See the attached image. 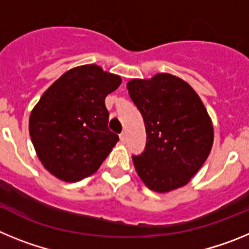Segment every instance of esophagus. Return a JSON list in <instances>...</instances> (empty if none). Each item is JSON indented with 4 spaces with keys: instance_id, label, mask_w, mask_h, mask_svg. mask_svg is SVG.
Returning <instances> with one entry per match:
<instances>
[{
    "instance_id": "1",
    "label": "esophagus",
    "mask_w": 249,
    "mask_h": 249,
    "mask_svg": "<svg viewBox=\"0 0 249 249\" xmlns=\"http://www.w3.org/2000/svg\"><path fill=\"white\" fill-rule=\"evenodd\" d=\"M120 140L122 143H124V142H126V133H124V132H122V133L120 135Z\"/></svg>"
}]
</instances>
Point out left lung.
I'll return each mask as SVG.
<instances>
[{"label":"left lung","mask_w":249,"mask_h":249,"mask_svg":"<svg viewBox=\"0 0 249 249\" xmlns=\"http://www.w3.org/2000/svg\"><path fill=\"white\" fill-rule=\"evenodd\" d=\"M146 127L144 151L132 156L149 190L164 193L186 186L198 172L213 144V126L199 96L183 80L158 73L127 83Z\"/></svg>","instance_id":"obj_1"}]
</instances>
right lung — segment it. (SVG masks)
Listing matches in <instances>:
<instances>
[{
	"mask_svg": "<svg viewBox=\"0 0 249 249\" xmlns=\"http://www.w3.org/2000/svg\"><path fill=\"white\" fill-rule=\"evenodd\" d=\"M122 80L100 66L74 67L51 85L30 116V136L43 167L77 182L93 175L118 142L105 98Z\"/></svg>",
	"mask_w": 249,
	"mask_h": 249,
	"instance_id": "obj_1",
	"label": "right lung"
}]
</instances>
